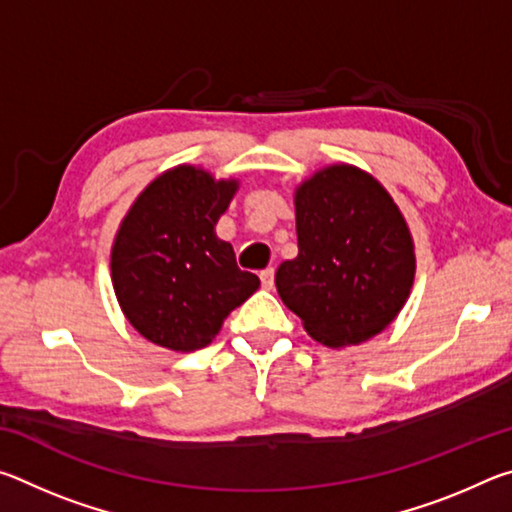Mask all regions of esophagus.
Instances as JSON below:
<instances>
[{
	"instance_id": "34e87169",
	"label": "esophagus",
	"mask_w": 512,
	"mask_h": 512,
	"mask_svg": "<svg viewBox=\"0 0 512 512\" xmlns=\"http://www.w3.org/2000/svg\"><path fill=\"white\" fill-rule=\"evenodd\" d=\"M273 275H275V271H273L271 266L264 268V271L259 273V280H262V287L264 289H271L273 287Z\"/></svg>"
}]
</instances>
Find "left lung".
Wrapping results in <instances>:
<instances>
[{"instance_id":"8db88e82","label":"left lung","mask_w":512,"mask_h":512,"mask_svg":"<svg viewBox=\"0 0 512 512\" xmlns=\"http://www.w3.org/2000/svg\"><path fill=\"white\" fill-rule=\"evenodd\" d=\"M298 257L275 287L307 334L327 348L372 339L393 323L415 277L413 239L400 207L352 164L316 171L296 189Z\"/></svg>"}]
</instances>
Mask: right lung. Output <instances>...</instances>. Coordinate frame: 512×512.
<instances>
[{
    "mask_svg": "<svg viewBox=\"0 0 512 512\" xmlns=\"http://www.w3.org/2000/svg\"><path fill=\"white\" fill-rule=\"evenodd\" d=\"M237 187L180 164L155 178L119 225L112 287L128 323L160 348H205L259 289V277L241 271L235 250L214 232Z\"/></svg>",
    "mask_w": 512,
    "mask_h": 512,
    "instance_id": "1",
    "label": "right lung"
}]
</instances>
